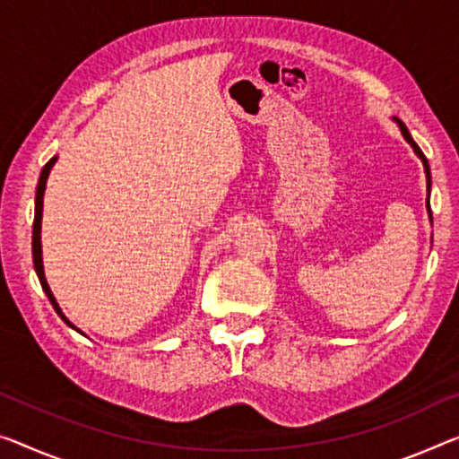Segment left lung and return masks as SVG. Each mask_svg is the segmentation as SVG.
<instances>
[{"mask_svg": "<svg viewBox=\"0 0 459 459\" xmlns=\"http://www.w3.org/2000/svg\"><path fill=\"white\" fill-rule=\"evenodd\" d=\"M394 121L398 123V126H400V131H402V135H404V139L408 141V143H411V147L414 150V153H417V156L420 158V161H422V166H425V174H427V190H431V170H429V161H427V158H425V153L420 152V147L414 143V139L411 137V133H408V129H406V125L402 123V121H398V118H394ZM427 211H429V217H431V221H433V215H431V205H429V199H427Z\"/></svg>", "mask_w": 459, "mask_h": 459, "instance_id": "8db88e82", "label": "left lung"}]
</instances>
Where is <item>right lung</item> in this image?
I'll use <instances>...</instances> for the list:
<instances>
[{
	"label": "right lung",
	"instance_id": "add662e5",
	"mask_svg": "<svg viewBox=\"0 0 459 459\" xmlns=\"http://www.w3.org/2000/svg\"><path fill=\"white\" fill-rule=\"evenodd\" d=\"M55 161H57V156L51 158L42 168L40 172V178H39V186H37V199H34V223H32V260H34V271L39 274V281L42 285V291L47 293L48 301H51V306L55 307V312L59 314V318L67 324V326H72L77 333L83 334L80 328H75L72 322L65 318V314L61 312L57 299H55V295L51 293V287H48L47 279H45V269H42V246H40V221H42V196H45V188H47V178L48 174H51V168L55 166Z\"/></svg>",
	"mask_w": 459,
	"mask_h": 459
}]
</instances>
